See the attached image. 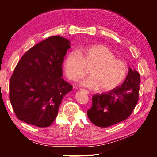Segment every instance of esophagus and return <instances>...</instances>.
Returning a JSON list of instances; mask_svg holds the SVG:
<instances>
[{"instance_id":"obj_1","label":"esophagus","mask_w":157,"mask_h":157,"mask_svg":"<svg viewBox=\"0 0 157 157\" xmlns=\"http://www.w3.org/2000/svg\"><path fill=\"white\" fill-rule=\"evenodd\" d=\"M80 91H82V92H84V93H86V94H89V91H88V90H84V89H80Z\"/></svg>"}]
</instances>
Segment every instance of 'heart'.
Listing matches in <instances>:
<instances>
[{"label":"heart","instance_id":"heart-1","mask_svg":"<svg viewBox=\"0 0 157 157\" xmlns=\"http://www.w3.org/2000/svg\"><path fill=\"white\" fill-rule=\"evenodd\" d=\"M71 52L65 60L64 69L67 77L76 81L86 73V67L90 76L82 80L80 85L90 88H97L99 92L113 90L126 77L128 67L124 61L106 46L94 45Z\"/></svg>","mask_w":157,"mask_h":157}]
</instances>
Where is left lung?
I'll return each mask as SVG.
<instances>
[{"mask_svg": "<svg viewBox=\"0 0 157 157\" xmlns=\"http://www.w3.org/2000/svg\"><path fill=\"white\" fill-rule=\"evenodd\" d=\"M140 85L139 73L129 67L121 86L92 96V107L87 111L90 121L97 126L107 128L127 119L138 101Z\"/></svg>", "mask_w": 157, "mask_h": 157, "instance_id": "obj_1", "label": "left lung"}]
</instances>
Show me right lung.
Segmentation results:
<instances>
[{"mask_svg":"<svg viewBox=\"0 0 157 157\" xmlns=\"http://www.w3.org/2000/svg\"><path fill=\"white\" fill-rule=\"evenodd\" d=\"M71 42L53 36L22 56L10 80V101L17 117L44 128L58 115L63 98L73 86L62 78V64Z\"/></svg>","mask_w":157,"mask_h":157,"instance_id":"obj_1","label":"right lung"}]
</instances>
